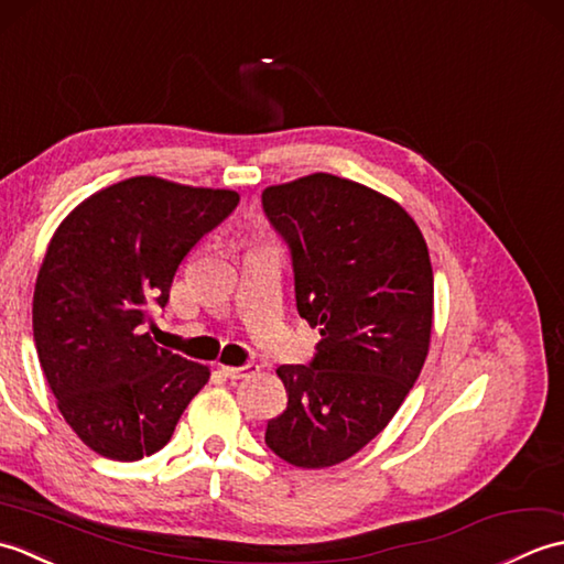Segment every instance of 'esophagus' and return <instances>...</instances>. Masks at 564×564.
Instances as JSON below:
<instances>
[{
    "instance_id": "esophagus-1",
    "label": "esophagus",
    "mask_w": 564,
    "mask_h": 564,
    "mask_svg": "<svg viewBox=\"0 0 564 564\" xmlns=\"http://www.w3.org/2000/svg\"><path fill=\"white\" fill-rule=\"evenodd\" d=\"M259 366L247 364V366H223V373L230 380H239V378H249L251 373H257Z\"/></svg>"
}]
</instances>
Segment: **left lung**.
Returning <instances> with one entry per match:
<instances>
[{
	"instance_id": "left-lung-1",
	"label": "left lung",
	"mask_w": 564,
	"mask_h": 564,
	"mask_svg": "<svg viewBox=\"0 0 564 564\" xmlns=\"http://www.w3.org/2000/svg\"><path fill=\"white\" fill-rule=\"evenodd\" d=\"M261 203L291 247L297 313L322 334L313 364L275 370L289 404L267 424V446L295 467H332L390 424L422 373L429 249L398 200L344 176L267 186Z\"/></svg>"
}]
</instances>
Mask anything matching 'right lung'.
Here are the masks:
<instances>
[{"instance_id": "1", "label": "right lung", "mask_w": 564, "mask_h": 564, "mask_svg": "<svg viewBox=\"0 0 564 564\" xmlns=\"http://www.w3.org/2000/svg\"><path fill=\"white\" fill-rule=\"evenodd\" d=\"M239 194L130 176L57 225L33 291V339L59 414L84 446L140 460L172 438L210 368L152 341L178 263Z\"/></svg>"}]
</instances>
